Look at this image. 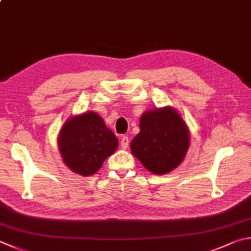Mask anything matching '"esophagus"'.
I'll return each instance as SVG.
<instances>
[{"label": "esophagus", "mask_w": 251, "mask_h": 251, "mask_svg": "<svg viewBox=\"0 0 251 251\" xmlns=\"http://www.w3.org/2000/svg\"><path fill=\"white\" fill-rule=\"evenodd\" d=\"M129 143H130V139L127 138V135H124L121 138V140H120V145H121V148L122 149H126L127 146H129Z\"/></svg>", "instance_id": "obj_1"}]
</instances>
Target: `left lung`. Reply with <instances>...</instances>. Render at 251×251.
I'll return each instance as SVG.
<instances>
[{"instance_id": "left-lung-1", "label": "left lung", "mask_w": 251, "mask_h": 251, "mask_svg": "<svg viewBox=\"0 0 251 251\" xmlns=\"http://www.w3.org/2000/svg\"><path fill=\"white\" fill-rule=\"evenodd\" d=\"M188 148V127L169 107L143 113L140 133L131 142L132 154L156 175L167 174L179 166Z\"/></svg>"}]
</instances>
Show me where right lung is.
I'll return each mask as SVG.
<instances>
[{
    "label": "right lung",
    "instance_id": "right-lung-1",
    "mask_svg": "<svg viewBox=\"0 0 251 251\" xmlns=\"http://www.w3.org/2000/svg\"><path fill=\"white\" fill-rule=\"evenodd\" d=\"M63 162L74 173L91 176L118 148V140L102 118L93 111L65 122L59 135Z\"/></svg>",
    "mask_w": 251,
    "mask_h": 251
}]
</instances>
